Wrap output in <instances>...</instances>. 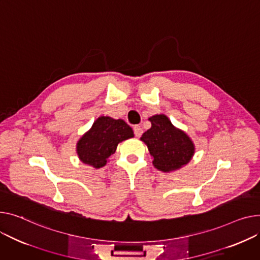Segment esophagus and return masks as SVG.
I'll list each match as a JSON object with an SVG mask.
<instances>
[{
  "label": "esophagus",
  "instance_id": "1",
  "mask_svg": "<svg viewBox=\"0 0 260 260\" xmlns=\"http://www.w3.org/2000/svg\"><path fill=\"white\" fill-rule=\"evenodd\" d=\"M134 133H135V136H136V137L139 138V137L142 135L143 129H142L141 126H139V125H135V126H134Z\"/></svg>",
  "mask_w": 260,
  "mask_h": 260
}]
</instances>
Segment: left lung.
Returning <instances> with one entry per match:
<instances>
[{
	"label": "left lung",
	"instance_id": "8db88e82",
	"mask_svg": "<svg viewBox=\"0 0 260 260\" xmlns=\"http://www.w3.org/2000/svg\"><path fill=\"white\" fill-rule=\"evenodd\" d=\"M151 127L141 137L153 158V166L169 172L182 168L194 154V144L186 133L172 125L167 116L160 114L149 119Z\"/></svg>",
	"mask_w": 260,
	"mask_h": 260
}]
</instances>
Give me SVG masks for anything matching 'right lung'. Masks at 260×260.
Segmentation results:
<instances>
[{
	"instance_id": "1",
	"label": "right lung",
	"mask_w": 260,
	"mask_h": 260,
	"mask_svg": "<svg viewBox=\"0 0 260 260\" xmlns=\"http://www.w3.org/2000/svg\"><path fill=\"white\" fill-rule=\"evenodd\" d=\"M134 137L132 127L122 119L101 116L76 144L79 160L94 168L103 167L115 153L117 146Z\"/></svg>"
}]
</instances>
